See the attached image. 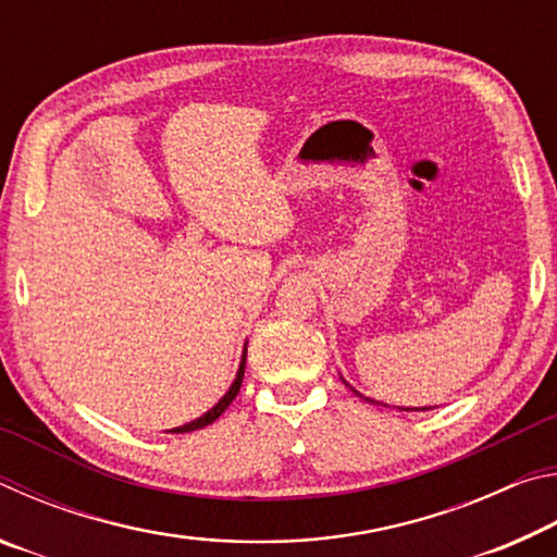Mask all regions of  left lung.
<instances>
[{
  "mask_svg": "<svg viewBox=\"0 0 557 557\" xmlns=\"http://www.w3.org/2000/svg\"><path fill=\"white\" fill-rule=\"evenodd\" d=\"M356 393V391H354ZM358 395H361V393H358ZM361 398H363V395H361ZM366 400H369V403H375V400H371V398H366ZM405 410H410V408H405Z\"/></svg>",
  "mask_w": 557,
  "mask_h": 557,
  "instance_id": "left-lung-1",
  "label": "left lung"
}]
</instances>
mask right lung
Returning a JSON list of instances; mask_svg holds the SVG:
<instances>
[{"instance_id":"right-lung-1","label":"right lung","mask_w":557,"mask_h":557,"mask_svg":"<svg viewBox=\"0 0 557 557\" xmlns=\"http://www.w3.org/2000/svg\"><path fill=\"white\" fill-rule=\"evenodd\" d=\"M245 354H248V348H243V358H240V369H238V373H235V381L231 383V388H228V393L223 395V398L213 405V408L209 410V412H203L199 420H194V422H188V425H182V428H174V430H169V432H194V430H201V428H206V425H211V422L215 420V418H221L223 414V410L228 408V405L235 400V395H238V391H240V383H243V373H245Z\"/></svg>"}]
</instances>
